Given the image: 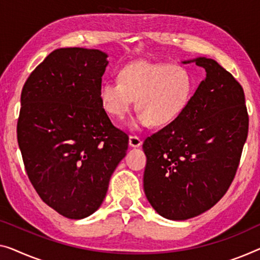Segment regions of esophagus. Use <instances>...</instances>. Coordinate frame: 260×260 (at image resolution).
Returning <instances> with one entry per match:
<instances>
[{"mask_svg": "<svg viewBox=\"0 0 260 260\" xmlns=\"http://www.w3.org/2000/svg\"><path fill=\"white\" fill-rule=\"evenodd\" d=\"M142 140L137 135H129V146L131 147H140Z\"/></svg>", "mask_w": 260, "mask_h": 260, "instance_id": "esophagus-1", "label": "esophagus"}]
</instances>
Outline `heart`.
<instances>
[{"label": "heart", "instance_id": "heart-1", "mask_svg": "<svg viewBox=\"0 0 260 260\" xmlns=\"http://www.w3.org/2000/svg\"><path fill=\"white\" fill-rule=\"evenodd\" d=\"M195 84L187 70L167 63L139 60L123 67L119 81L107 80L100 85L99 98L104 110L115 119L128 113L133 99L140 112L132 126L162 127L180 117L187 108Z\"/></svg>", "mask_w": 260, "mask_h": 260}]
</instances>
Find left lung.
<instances>
[{
    "label": "left lung",
    "mask_w": 260,
    "mask_h": 260,
    "mask_svg": "<svg viewBox=\"0 0 260 260\" xmlns=\"http://www.w3.org/2000/svg\"><path fill=\"white\" fill-rule=\"evenodd\" d=\"M187 108L143 142V189L158 215L184 220L209 210L235 179L249 132L242 85L210 58ZM189 63V61H184Z\"/></svg>",
    "instance_id": "1"
}]
</instances>
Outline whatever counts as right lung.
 I'll use <instances>...</instances> for the list:
<instances>
[{
    "label": "right lung",
    "instance_id": "1",
    "mask_svg": "<svg viewBox=\"0 0 260 260\" xmlns=\"http://www.w3.org/2000/svg\"><path fill=\"white\" fill-rule=\"evenodd\" d=\"M106 58L94 49H57L21 94L17 141L25 172L42 201L71 219L100 207L128 148V135L99 98Z\"/></svg>",
    "mask_w": 260,
    "mask_h": 260
}]
</instances>
